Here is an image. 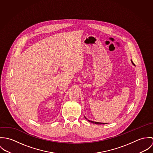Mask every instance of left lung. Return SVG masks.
<instances>
[{"mask_svg":"<svg viewBox=\"0 0 153 153\" xmlns=\"http://www.w3.org/2000/svg\"><path fill=\"white\" fill-rule=\"evenodd\" d=\"M131 63L132 64V65H134L135 66V64L133 63V62H132V61L131 60ZM84 117H85V118L86 119V120H87L88 121H89V122H90V123H94V124H107V123H98V122H95V121H91V120H88L87 118L84 116Z\"/></svg>","mask_w":153,"mask_h":153,"instance_id":"8db88e82","label":"left lung"}]
</instances>
